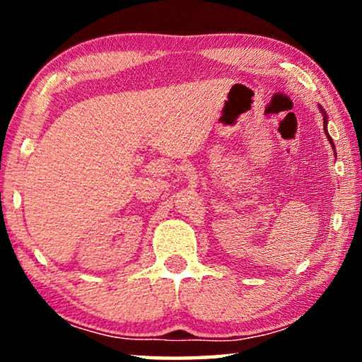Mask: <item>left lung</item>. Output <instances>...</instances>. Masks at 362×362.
I'll return each instance as SVG.
<instances>
[{
	"mask_svg": "<svg viewBox=\"0 0 362 362\" xmlns=\"http://www.w3.org/2000/svg\"><path fill=\"white\" fill-rule=\"evenodd\" d=\"M320 107V112H321V115H323V127H325V133H326V138H328V141L331 143V146H333V150H336L334 148V143H333V138L329 136V133H328V115H326V112H325V108L321 107V105H318ZM334 155H336V151H334Z\"/></svg>",
	"mask_w": 362,
	"mask_h": 362,
	"instance_id": "left-lung-1",
	"label": "left lung"
}]
</instances>
